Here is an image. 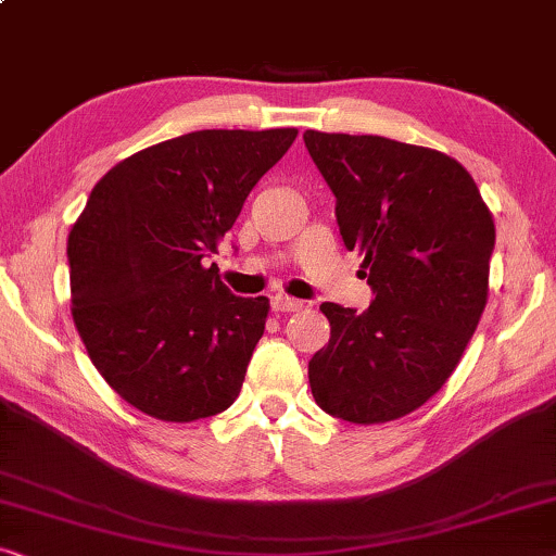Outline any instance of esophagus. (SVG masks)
I'll return each instance as SVG.
<instances>
[{
	"label": "esophagus",
	"mask_w": 556,
	"mask_h": 556,
	"mask_svg": "<svg viewBox=\"0 0 556 556\" xmlns=\"http://www.w3.org/2000/svg\"><path fill=\"white\" fill-rule=\"evenodd\" d=\"M302 307H304V304L300 300H292V296H287V294L271 296V309H275V312H296Z\"/></svg>",
	"instance_id": "obj_1"
}]
</instances>
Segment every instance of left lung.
<instances>
[{"label":"left lung","mask_w":556,"mask_h":556,"mask_svg":"<svg viewBox=\"0 0 556 556\" xmlns=\"http://www.w3.org/2000/svg\"><path fill=\"white\" fill-rule=\"evenodd\" d=\"M304 146L375 292L365 312L319 304L330 342L309 359L312 395L348 424H388L456 370L489 300L494 216L471 174L433 148L319 130Z\"/></svg>","instance_id":"obj_1"}]
</instances>
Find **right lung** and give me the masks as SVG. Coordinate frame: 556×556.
I'll return each mask as SVG.
<instances>
[{
  "label": "right lung",
  "instance_id": "1",
  "mask_svg": "<svg viewBox=\"0 0 556 556\" xmlns=\"http://www.w3.org/2000/svg\"><path fill=\"white\" fill-rule=\"evenodd\" d=\"M296 128L197 130L115 163L67 237L70 302L108 386L168 424L237 401L267 296H237L203 260Z\"/></svg>",
  "mask_w": 556,
  "mask_h": 556
}]
</instances>
